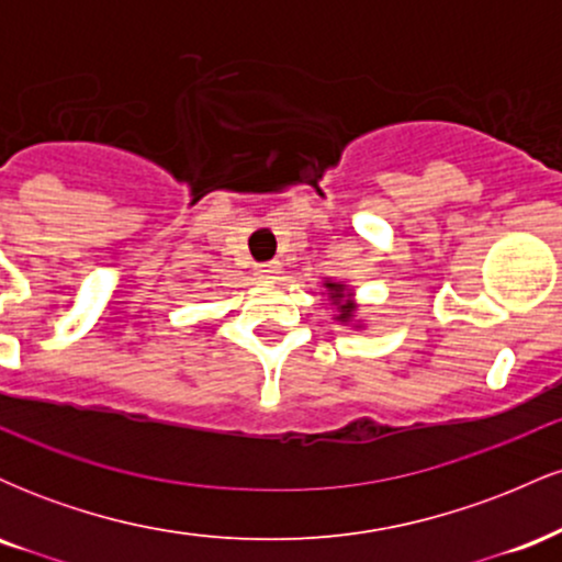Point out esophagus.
<instances>
[{"instance_id": "1", "label": "esophagus", "mask_w": 562, "mask_h": 562, "mask_svg": "<svg viewBox=\"0 0 562 562\" xmlns=\"http://www.w3.org/2000/svg\"><path fill=\"white\" fill-rule=\"evenodd\" d=\"M280 272H282V267L277 261L259 263V267H256V277H259V280H263V282L277 280V277H280Z\"/></svg>"}]
</instances>
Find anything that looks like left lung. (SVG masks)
I'll use <instances>...</instances> for the list:
<instances>
[{
    "mask_svg": "<svg viewBox=\"0 0 562 562\" xmlns=\"http://www.w3.org/2000/svg\"><path fill=\"white\" fill-rule=\"evenodd\" d=\"M322 288H325L327 301H330V306L335 308L333 319L338 322V325L351 327V330H364V319L359 317L362 312H359L353 288L340 280H333V277H325V280H322Z\"/></svg>",
    "mask_w": 562,
    "mask_h": 562,
    "instance_id": "obj_1",
    "label": "left lung"
}]
</instances>
